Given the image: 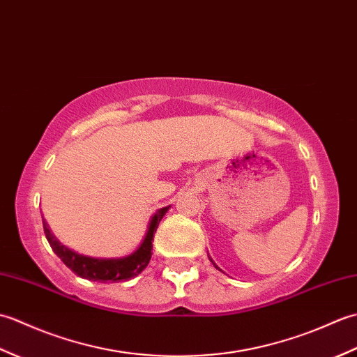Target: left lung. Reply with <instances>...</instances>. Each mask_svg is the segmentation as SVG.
Wrapping results in <instances>:
<instances>
[{
  "mask_svg": "<svg viewBox=\"0 0 357 357\" xmlns=\"http://www.w3.org/2000/svg\"><path fill=\"white\" fill-rule=\"evenodd\" d=\"M210 261H211V259H210ZM211 262H213V261H211ZM213 265H215V267H216V264H215V262H213ZM216 268L219 270V267H216Z\"/></svg>",
  "mask_w": 357,
  "mask_h": 357,
  "instance_id": "8db88e82",
  "label": "left lung"
}]
</instances>
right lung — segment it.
I'll list each match as a JSON object with an SVG mask.
<instances>
[{
  "label": "right lung",
  "mask_w": 357,
  "mask_h": 357,
  "mask_svg": "<svg viewBox=\"0 0 357 357\" xmlns=\"http://www.w3.org/2000/svg\"><path fill=\"white\" fill-rule=\"evenodd\" d=\"M169 207H164L158 210L156 213L151 216L149 222V229L146 236H144L141 245L135 250L132 255L126 257H118V259H96V257H89L75 253L73 250L63 245L50 231L47 222L43 219V227L45 238H47L49 244L55 255L61 259L67 267H69L75 275L79 278H84L89 280H96V282H119V280H128L147 267L151 257V241H153V234L158 229L159 222H161L162 216L167 213Z\"/></svg>",
  "instance_id": "add662e5"
}]
</instances>
